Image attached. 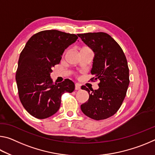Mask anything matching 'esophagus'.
Listing matches in <instances>:
<instances>
[{
  "instance_id": "34e87169",
  "label": "esophagus",
  "mask_w": 155,
  "mask_h": 155,
  "mask_svg": "<svg viewBox=\"0 0 155 155\" xmlns=\"http://www.w3.org/2000/svg\"><path fill=\"white\" fill-rule=\"evenodd\" d=\"M75 90H81V85H79V84L77 83L75 85Z\"/></svg>"
}]
</instances>
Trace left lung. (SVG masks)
<instances>
[{
	"label": "left lung",
	"mask_w": 155,
	"mask_h": 155,
	"mask_svg": "<svg viewBox=\"0 0 155 155\" xmlns=\"http://www.w3.org/2000/svg\"><path fill=\"white\" fill-rule=\"evenodd\" d=\"M78 35L94 52L91 70L94 77L91 79L100 81L99 88L91 92L85 86L81 87L90 95L88 101L81 105V111L91 119H107L118 111L127 94L130 82L127 58L109 34L98 32Z\"/></svg>",
	"instance_id": "obj_1"
}]
</instances>
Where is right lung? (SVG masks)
Segmentation results:
<instances>
[{"mask_svg": "<svg viewBox=\"0 0 155 155\" xmlns=\"http://www.w3.org/2000/svg\"><path fill=\"white\" fill-rule=\"evenodd\" d=\"M77 39L74 34L42 31L31 37L21 52L15 74L18 94L24 108L36 118L54 115L60 107L62 94L74 90V83L70 79L54 84L51 73L65 49Z\"/></svg>", "mask_w": 155, "mask_h": 155, "instance_id": "1", "label": "right lung"}]
</instances>
